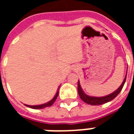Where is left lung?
Masks as SVG:
<instances>
[{"mask_svg": "<svg viewBox=\"0 0 134 134\" xmlns=\"http://www.w3.org/2000/svg\"><path fill=\"white\" fill-rule=\"evenodd\" d=\"M127 70H128V67H127ZM126 75L127 72L126 76H125V78H124V81H123V82L120 85V87H118L117 90H115L113 93L108 95V96H103V97H94V96H90L86 95L84 93L83 90L82 89L80 81L78 80V83H77V91H78L79 96H80V98L84 101L85 103H86L87 104H89V105H103L104 103H106L108 102L113 100L119 94V93L121 92L122 88L124 87V84H125L126 80Z\"/></svg>", "mask_w": 134, "mask_h": 134, "instance_id": "obj_1", "label": "left lung"}]
</instances>
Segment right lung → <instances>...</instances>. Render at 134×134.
Listing matches in <instances>:
<instances>
[{
    "label": "right lung",
    "mask_w": 134,
    "mask_h": 134,
    "mask_svg": "<svg viewBox=\"0 0 134 134\" xmlns=\"http://www.w3.org/2000/svg\"><path fill=\"white\" fill-rule=\"evenodd\" d=\"M59 87H60V86L58 87L57 91V93H56L54 97L51 100L49 101V102H47V103H46L41 104V105H26V104H24V105H26V106L29 107V108H33V109H42V108H46V107L51 106V105H52L53 103L55 102L56 99H57V96H58L59 89Z\"/></svg>",
    "instance_id": "obj_1"
}]
</instances>
